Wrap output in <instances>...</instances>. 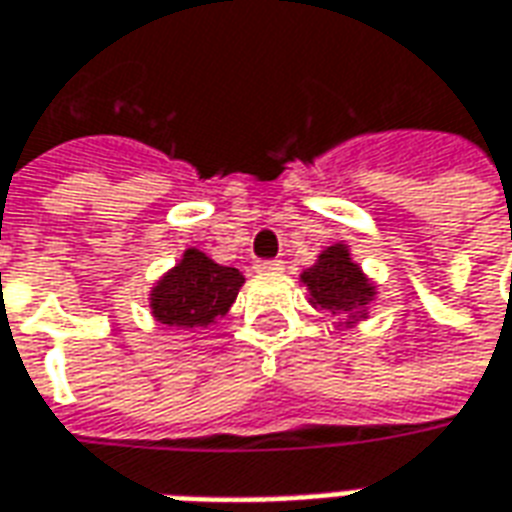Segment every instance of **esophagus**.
Returning a JSON list of instances; mask_svg holds the SVG:
<instances>
[{"label":"esophagus","mask_w":512,"mask_h":512,"mask_svg":"<svg viewBox=\"0 0 512 512\" xmlns=\"http://www.w3.org/2000/svg\"><path fill=\"white\" fill-rule=\"evenodd\" d=\"M255 271L257 274H279L282 271V260H257Z\"/></svg>","instance_id":"esophagus-1"}]
</instances>
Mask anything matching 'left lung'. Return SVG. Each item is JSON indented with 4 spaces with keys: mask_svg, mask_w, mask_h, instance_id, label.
<instances>
[{
    "mask_svg": "<svg viewBox=\"0 0 512 512\" xmlns=\"http://www.w3.org/2000/svg\"><path fill=\"white\" fill-rule=\"evenodd\" d=\"M301 282L310 290L312 307L329 310L332 315L343 312L348 323L367 318V304L376 299V285L351 260L345 244L326 246L318 263L301 274Z\"/></svg>",
    "mask_w": 512,
    "mask_h": 512,
    "instance_id": "obj_1",
    "label": "left lung"
}]
</instances>
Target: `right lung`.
<instances>
[{
  "label": "right lung",
  "mask_w": 512,
  "mask_h": 512,
  "mask_svg": "<svg viewBox=\"0 0 512 512\" xmlns=\"http://www.w3.org/2000/svg\"><path fill=\"white\" fill-rule=\"evenodd\" d=\"M244 274L219 266L200 249H186L175 268H169L150 290L153 318L175 329H208L227 315Z\"/></svg>",
  "instance_id": "obj_1"
}]
</instances>
